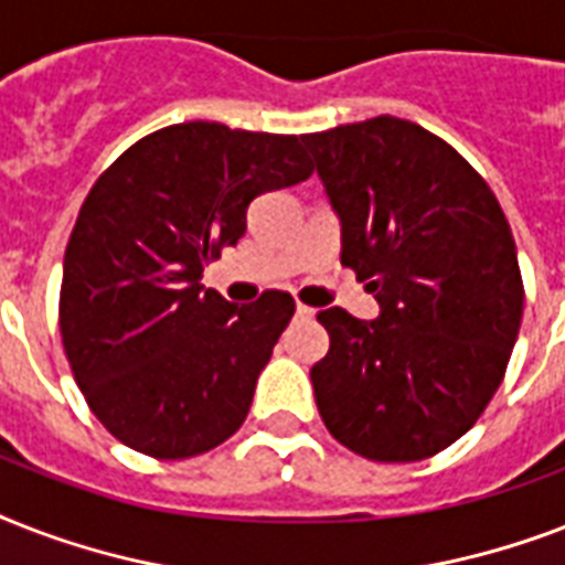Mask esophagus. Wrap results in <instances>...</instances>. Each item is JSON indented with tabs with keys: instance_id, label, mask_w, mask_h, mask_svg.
Listing matches in <instances>:
<instances>
[{
	"instance_id": "1",
	"label": "esophagus",
	"mask_w": 565,
	"mask_h": 565,
	"mask_svg": "<svg viewBox=\"0 0 565 565\" xmlns=\"http://www.w3.org/2000/svg\"><path fill=\"white\" fill-rule=\"evenodd\" d=\"M313 313H317V310L308 308V305H296V317L299 319H313Z\"/></svg>"
}]
</instances>
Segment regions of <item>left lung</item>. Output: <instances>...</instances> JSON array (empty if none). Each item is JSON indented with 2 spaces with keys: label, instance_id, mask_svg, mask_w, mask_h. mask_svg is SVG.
<instances>
[{
  "label": "left lung",
  "instance_id": "obj_1",
  "mask_svg": "<svg viewBox=\"0 0 565 565\" xmlns=\"http://www.w3.org/2000/svg\"><path fill=\"white\" fill-rule=\"evenodd\" d=\"M340 216L343 266L377 319L328 308L310 370L319 416L354 455L413 463L472 428L499 390L525 290L487 181L416 122L375 117L305 135Z\"/></svg>",
  "mask_w": 565,
  "mask_h": 565
}]
</instances>
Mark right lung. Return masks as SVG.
I'll return each instance as SVG.
<instances>
[{
  "label": "right lung",
  "mask_w": 565,
  "mask_h": 565,
  "mask_svg": "<svg viewBox=\"0 0 565 565\" xmlns=\"http://www.w3.org/2000/svg\"><path fill=\"white\" fill-rule=\"evenodd\" d=\"M310 172L301 137L195 119L137 140L93 184L66 243L61 337L119 443L184 460L243 425L296 301L231 305L202 273L246 234L255 195Z\"/></svg>",
  "instance_id": "add662e5"
}]
</instances>
